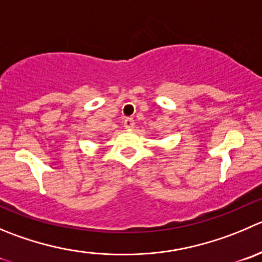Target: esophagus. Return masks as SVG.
Here are the masks:
<instances>
[{
	"label": "esophagus",
	"mask_w": 262,
	"mask_h": 262,
	"mask_svg": "<svg viewBox=\"0 0 262 262\" xmlns=\"http://www.w3.org/2000/svg\"><path fill=\"white\" fill-rule=\"evenodd\" d=\"M134 125H136V123H134V120L132 118H128L124 120V126H125L126 129H133Z\"/></svg>",
	"instance_id": "esophagus-1"
}]
</instances>
